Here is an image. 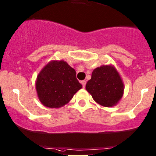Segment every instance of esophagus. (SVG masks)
<instances>
[{"label":"esophagus","mask_w":156,"mask_h":156,"mask_svg":"<svg viewBox=\"0 0 156 156\" xmlns=\"http://www.w3.org/2000/svg\"><path fill=\"white\" fill-rule=\"evenodd\" d=\"M81 83L82 84V86H83V88H84L85 86H86V81H81Z\"/></svg>","instance_id":"34e87169"}]
</instances>
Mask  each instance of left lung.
I'll return each mask as SVG.
<instances>
[{"mask_svg": "<svg viewBox=\"0 0 156 156\" xmlns=\"http://www.w3.org/2000/svg\"><path fill=\"white\" fill-rule=\"evenodd\" d=\"M86 90L97 104L112 107L122 98L124 85L113 65H103L93 70L91 79L86 84Z\"/></svg>", "mask_w": 156, "mask_h": 156, "instance_id": "8db88e82", "label": "left lung"}]
</instances>
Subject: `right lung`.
<instances>
[{"label":"right lung","instance_id":"right-lung-1","mask_svg":"<svg viewBox=\"0 0 156 156\" xmlns=\"http://www.w3.org/2000/svg\"><path fill=\"white\" fill-rule=\"evenodd\" d=\"M39 101L49 108L64 107L82 88L76 72L66 61H49L41 70L35 81Z\"/></svg>","mask_w":156,"mask_h":156}]
</instances>
